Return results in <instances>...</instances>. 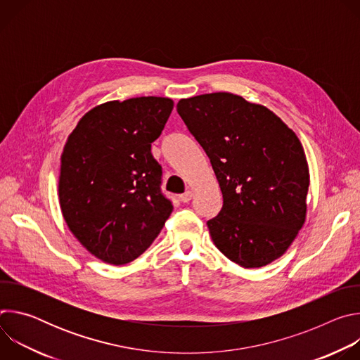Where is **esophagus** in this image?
I'll list each match as a JSON object with an SVG mask.
<instances>
[{"label": "esophagus", "instance_id": "esophagus-1", "mask_svg": "<svg viewBox=\"0 0 360 360\" xmlns=\"http://www.w3.org/2000/svg\"><path fill=\"white\" fill-rule=\"evenodd\" d=\"M179 199L184 202V203H186V202H189L191 199H192V192L191 191H186L185 193H182L181 196H179Z\"/></svg>", "mask_w": 360, "mask_h": 360}]
</instances>
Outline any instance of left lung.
I'll return each instance as SVG.
<instances>
[{"mask_svg":"<svg viewBox=\"0 0 360 360\" xmlns=\"http://www.w3.org/2000/svg\"><path fill=\"white\" fill-rule=\"evenodd\" d=\"M176 110L222 191V210L207 222L215 246L243 268L278 259L306 217L309 171L295 132L266 107L229 92L181 99Z\"/></svg>","mask_w":360,"mask_h":360,"instance_id":"8db88e82","label":"left lung"}]
</instances>
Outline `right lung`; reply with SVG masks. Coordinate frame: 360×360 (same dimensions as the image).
<instances>
[{
  "label": "right lung",
  "mask_w": 360,
  "mask_h": 360,
  "mask_svg": "<svg viewBox=\"0 0 360 360\" xmlns=\"http://www.w3.org/2000/svg\"><path fill=\"white\" fill-rule=\"evenodd\" d=\"M169 98L111 101L82 117L61 157L60 205L75 238L98 259L125 265L155 240L174 207L161 189L155 141Z\"/></svg>",
  "instance_id": "right-lung-1"
}]
</instances>
